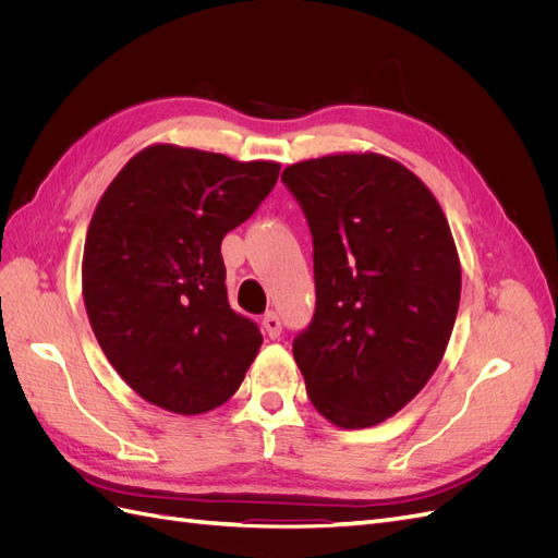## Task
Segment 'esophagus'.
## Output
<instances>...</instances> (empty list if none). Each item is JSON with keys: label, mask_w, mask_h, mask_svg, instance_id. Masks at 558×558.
Returning <instances> with one entry per match:
<instances>
[{"label": "esophagus", "mask_w": 558, "mask_h": 558, "mask_svg": "<svg viewBox=\"0 0 558 558\" xmlns=\"http://www.w3.org/2000/svg\"><path fill=\"white\" fill-rule=\"evenodd\" d=\"M263 328L269 335V340H277V337L281 335V320H279V316L275 312H267L263 316Z\"/></svg>", "instance_id": "34e87169"}]
</instances>
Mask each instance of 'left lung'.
Masks as SVG:
<instances>
[{"label": "left lung", "mask_w": 558, "mask_h": 558, "mask_svg": "<svg viewBox=\"0 0 558 558\" xmlns=\"http://www.w3.org/2000/svg\"><path fill=\"white\" fill-rule=\"evenodd\" d=\"M314 244L316 310L293 340L314 408L340 428L377 426L440 365L461 300L442 207L408 167L337 154L286 167Z\"/></svg>", "instance_id": "left-lung-1"}]
</instances>
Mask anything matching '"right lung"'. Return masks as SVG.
<instances>
[{
  "label": "right lung",
  "instance_id": "1",
  "mask_svg": "<svg viewBox=\"0 0 558 558\" xmlns=\"http://www.w3.org/2000/svg\"><path fill=\"white\" fill-rule=\"evenodd\" d=\"M279 162L154 144L97 202L83 302L105 356L144 400L205 414L238 391L263 335L230 310L221 242L275 189Z\"/></svg>",
  "mask_w": 558,
  "mask_h": 558
}]
</instances>
